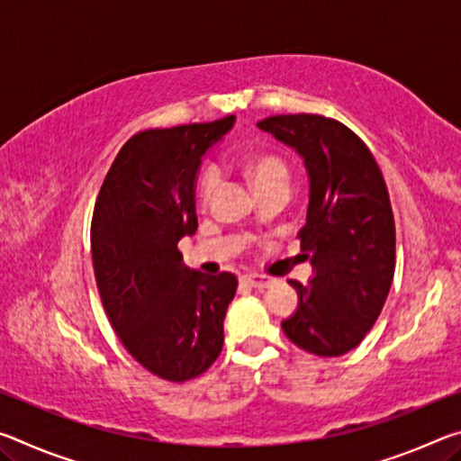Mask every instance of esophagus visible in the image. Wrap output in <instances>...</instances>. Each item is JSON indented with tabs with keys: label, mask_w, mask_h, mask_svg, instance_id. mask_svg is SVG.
I'll return each instance as SVG.
<instances>
[{
	"label": "esophagus",
	"mask_w": 461,
	"mask_h": 461,
	"mask_svg": "<svg viewBox=\"0 0 461 461\" xmlns=\"http://www.w3.org/2000/svg\"><path fill=\"white\" fill-rule=\"evenodd\" d=\"M244 283H248L249 286H256V288H267L272 283H275V278H270L267 275H258V272H248V275L241 276Z\"/></svg>",
	"instance_id": "obj_1"
}]
</instances>
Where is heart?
<instances>
[{"label":"heart","mask_w":461,"mask_h":461,"mask_svg":"<svg viewBox=\"0 0 461 461\" xmlns=\"http://www.w3.org/2000/svg\"><path fill=\"white\" fill-rule=\"evenodd\" d=\"M246 170L249 178L254 181L256 189L272 183H278V181L288 183V170L283 162L276 158V156H268V154L254 156V158H249L246 162ZM220 185H221L220 168L212 165L203 170V175L199 178V201L203 205H209V203H212L213 194L217 193V189H220Z\"/></svg>","instance_id":"obj_1"}]
</instances>
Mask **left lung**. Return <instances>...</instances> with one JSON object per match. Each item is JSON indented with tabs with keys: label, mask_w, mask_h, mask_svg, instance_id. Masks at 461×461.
Segmentation results:
<instances>
[{
	"label": "left lung",
	"mask_w": 461,
	"mask_h": 461,
	"mask_svg": "<svg viewBox=\"0 0 461 461\" xmlns=\"http://www.w3.org/2000/svg\"><path fill=\"white\" fill-rule=\"evenodd\" d=\"M301 156L309 178L301 248L313 267L294 286L299 305L283 321L294 346L323 357L348 354L376 323L394 276V217L380 168L343 123L313 113L256 123Z\"/></svg>",
	"instance_id": "1"
}]
</instances>
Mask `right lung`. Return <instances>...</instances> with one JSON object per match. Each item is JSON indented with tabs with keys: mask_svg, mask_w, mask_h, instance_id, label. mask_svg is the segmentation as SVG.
Returning a JSON list of instances; mask_svg holds the SVG:
<instances>
[{
	"mask_svg": "<svg viewBox=\"0 0 461 461\" xmlns=\"http://www.w3.org/2000/svg\"><path fill=\"white\" fill-rule=\"evenodd\" d=\"M233 123L228 115L131 136L93 212L91 254L105 313L134 360L165 380L199 376L223 348L238 278L186 268L176 244L197 231L203 156Z\"/></svg>",
	"mask_w": 461,
	"mask_h": 461,
	"instance_id": "1",
	"label": "right lung"
}]
</instances>
